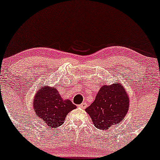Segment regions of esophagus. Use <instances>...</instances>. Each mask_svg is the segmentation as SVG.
<instances>
[{"mask_svg": "<svg viewBox=\"0 0 160 160\" xmlns=\"http://www.w3.org/2000/svg\"><path fill=\"white\" fill-rule=\"evenodd\" d=\"M78 107L81 108H82V109H85V108L87 107V104H86V103H85V102L82 103V104H81L80 105L78 106Z\"/></svg>", "mask_w": 160, "mask_h": 160, "instance_id": "esophagus-1", "label": "esophagus"}]
</instances>
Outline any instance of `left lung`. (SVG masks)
I'll return each instance as SVG.
<instances>
[{"label":"left lung","instance_id":"1","mask_svg":"<svg viewBox=\"0 0 160 160\" xmlns=\"http://www.w3.org/2000/svg\"><path fill=\"white\" fill-rule=\"evenodd\" d=\"M130 107V98L121 82L104 85L95 99L85 111L93 121L94 126L106 130L112 125L123 121Z\"/></svg>","mask_w":160,"mask_h":160}]
</instances>
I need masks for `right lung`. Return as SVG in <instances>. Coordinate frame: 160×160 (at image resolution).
Segmentation results:
<instances>
[{"mask_svg":"<svg viewBox=\"0 0 160 160\" xmlns=\"http://www.w3.org/2000/svg\"><path fill=\"white\" fill-rule=\"evenodd\" d=\"M32 108L39 121L48 128H56L64 123L66 115L76 108L68 99H63L56 86L41 87L32 100Z\"/></svg>","mask_w":160,"mask_h":160,"instance_id":"obj_1","label":"right lung"}]
</instances>
